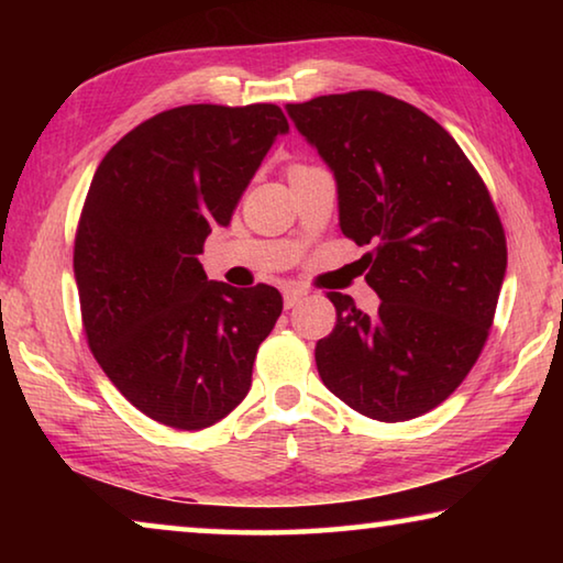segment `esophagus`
<instances>
[{
	"label": "esophagus",
	"instance_id": "obj_1",
	"mask_svg": "<svg viewBox=\"0 0 563 563\" xmlns=\"http://www.w3.org/2000/svg\"><path fill=\"white\" fill-rule=\"evenodd\" d=\"M305 295H308V290L305 288H298V285H288V288H285V292H283V298H285V308H295V305H298Z\"/></svg>",
	"mask_w": 563,
	"mask_h": 563
}]
</instances>
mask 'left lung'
I'll return each mask as SVG.
<instances>
[{
	"mask_svg": "<svg viewBox=\"0 0 563 563\" xmlns=\"http://www.w3.org/2000/svg\"><path fill=\"white\" fill-rule=\"evenodd\" d=\"M338 180L340 231L365 253L375 316L328 292L322 383L379 422L430 412L470 375L497 310L507 238L482 176L440 123L379 91L288 103Z\"/></svg>",
	"mask_w": 563,
	"mask_h": 563,
	"instance_id": "obj_1",
	"label": "left lung"
}]
</instances>
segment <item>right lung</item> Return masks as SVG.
<instances>
[{"label":"right lung","instance_id":"right-lung-1","mask_svg":"<svg viewBox=\"0 0 563 563\" xmlns=\"http://www.w3.org/2000/svg\"><path fill=\"white\" fill-rule=\"evenodd\" d=\"M280 133L275 103H188L129 131L89 186L74 241L87 342L113 387L174 430L243 402L283 312L273 285L238 290L198 261Z\"/></svg>","mask_w":563,"mask_h":563}]
</instances>
